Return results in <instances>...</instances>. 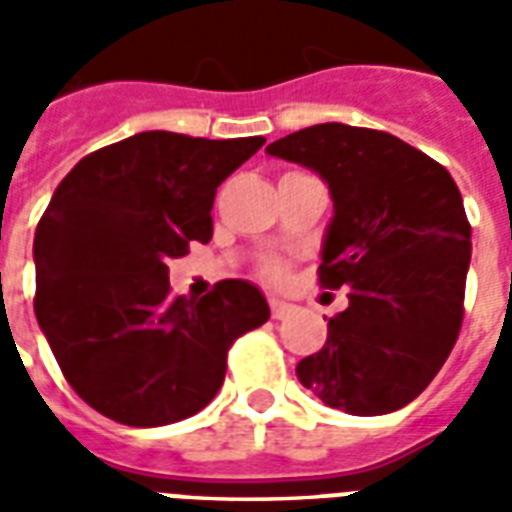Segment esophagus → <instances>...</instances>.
Segmentation results:
<instances>
[{"label":"esophagus","mask_w":512,"mask_h":512,"mask_svg":"<svg viewBox=\"0 0 512 512\" xmlns=\"http://www.w3.org/2000/svg\"><path fill=\"white\" fill-rule=\"evenodd\" d=\"M292 303H286V300H278V297H273L270 300V311H273V317L275 320H284V317H289L292 314Z\"/></svg>","instance_id":"obj_1"}]
</instances>
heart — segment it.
<instances>
[{
  "mask_svg": "<svg viewBox=\"0 0 512 512\" xmlns=\"http://www.w3.org/2000/svg\"><path fill=\"white\" fill-rule=\"evenodd\" d=\"M267 275H270V278H281V275H284V267L278 262L267 264Z\"/></svg>",
  "mask_w": 512,
  "mask_h": 512,
  "instance_id": "obj_1",
  "label": "heart"
}]
</instances>
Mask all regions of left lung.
Wrapping results in <instances>:
<instances>
[{
    "label": "left lung",
    "instance_id": "left-lung-1",
    "mask_svg": "<svg viewBox=\"0 0 512 512\" xmlns=\"http://www.w3.org/2000/svg\"><path fill=\"white\" fill-rule=\"evenodd\" d=\"M320 173L333 198L320 284L347 286L320 353L297 378L328 408L400 411L436 378L463 322L471 226L455 179L400 137L317 123L267 146Z\"/></svg>",
    "mask_w": 512,
    "mask_h": 512
}]
</instances>
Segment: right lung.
Masks as SVG:
<instances>
[{
  "label": "right lung",
  "instance_id": "right-lung-1",
  "mask_svg": "<svg viewBox=\"0 0 512 512\" xmlns=\"http://www.w3.org/2000/svg\"><path fill=\"white\" fill-rule=\"evenodd\" d=\"M264 137L140 132L79 159L35 228V317L71 389L129 427L206 408L228 347L270 320L248 281L173 297L168 262L212 239L215 192Z\"/></svg>",
  "mask_w": 512,
  "mask_h": 512
}]
</instances>
